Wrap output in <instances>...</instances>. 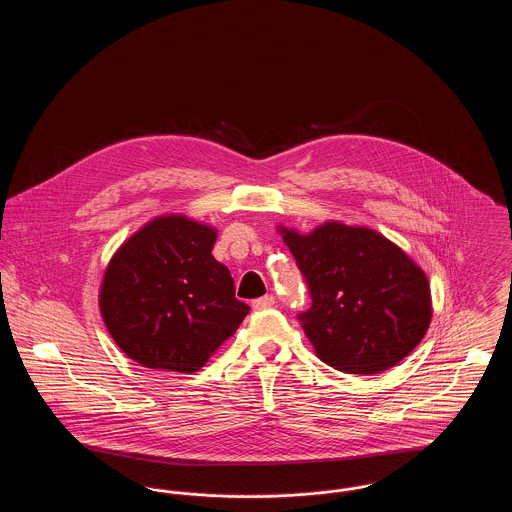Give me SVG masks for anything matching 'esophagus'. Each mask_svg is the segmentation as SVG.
<instances>
[{
	"label": "esophagus",
	"instance_id": "esophagus-1",
	"mask_svg": "<svg viewBox=\"0 0 512 512\" xmlns=\"http://www.w3.org/2000/svg\"><path fill=\"white\" fill-rule=\"evenodd\" d=\"M274 303H276V301H274L272 295H263V297H259V299L253 301V309H255V311H263V309H270Z\"/></svg>",
	"mask_w": 512,
	"mask_h": 512
}]
</instances>
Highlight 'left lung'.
<instances>
[{"label":"left lung","instance_id":"1","mask_svg":"<svg viewBox=\"0 0 512 512\" xmlns=\"http://www.w3.org/2000/svg\"><path fill=\"white\" fill-rule=\"evenodd\" d=\"M313 305L297 318L317 357L347 374H378L403 361L432 320L424 270L365 226L324 222L307 236L280 228Z\"/></svg>","mask_w":512,"mask_h":512}]
</instances>
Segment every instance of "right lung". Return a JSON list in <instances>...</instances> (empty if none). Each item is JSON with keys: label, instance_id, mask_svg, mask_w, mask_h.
Masks as SVG:
<instances>
[{"label": "right lung", "instance_id": "right-lung-1", "mask_svg": "<svg viewBox=\"0 0 512 512\" xmlns=\"http://www.w3.org/2000/svg\"><path fill=\"white\" fill-rule=\"evenodd\" d=\"M215 240V228L169 215L147 222L113 255L99 309L130 359L192 374L238 330L249 307L211 255Z\"/></svg>", "mask_w": 512, "mask_h": 512}]
</instances>
